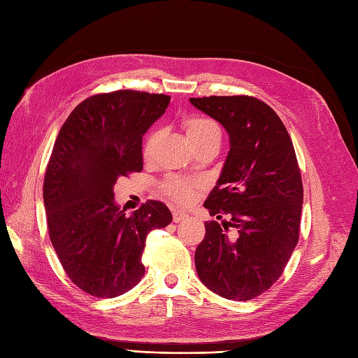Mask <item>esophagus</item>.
I'll return each mask as SVG.
<instances>
[{"mask_svg":"<svg viewBox=\"0 0 358 358\" xmlns=\"http://www.w3.org/2000/svg\"><path fill=\"white\" fill-rule=\"evenodd\" d=\"M172 217H173V222L175 223H180V222H183L185 218H187V214H186V212H183V210L173 209L172 210Z\"/></svg>","mask_w":358,"mask_h":358,"instance_id":"34e87169","label":"esophagus"}]
</instances>
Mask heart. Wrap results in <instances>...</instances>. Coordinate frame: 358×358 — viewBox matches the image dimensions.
Returning <instances> with one entry per match:
<instances>
[{
    "label": "heart",
    "instance_id": "b5f03b06",
    "mask_svg": "<svg viewBox=\"0 0 358 358\" xmlns=\"http://www.w3.org/2000/svg\"><path fill=\"white\" fill-rule=\"evenodd\" d=\"M185 129H186V134L192 144H195L196 141L210 138V136L222 135V131H220V126L217 121L206 118V117H192V118L186 120ZM157 140H158V134L155 131L148 134L146 140H144V144H143L144 158H150L152 154H154ZM195 187H196V185L191 183V181L169 178L162 185V191L167 196H169V199H172L175 203L189 204L195 196Z\"/></svg>",
    "mask_w": 358,
    "mask_h": 358
}]
</instances>
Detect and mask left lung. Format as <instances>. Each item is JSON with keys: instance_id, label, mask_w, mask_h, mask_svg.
<instances>
[{"instance_id": "8db88e82", "label": "left lung", "mask_w": 358, "mask_h": 358, "mask_svg": "<svg viewBox=\"0 0 358 358\" xmlns=\"http://www.w3.org/2000/svg\"><path fill=\"white\" fill-rule=\"evenodd\" d=\"M229 134L231 149L204 201L212 217L195 250L201 283L227 300L255 299L283 273L299 243L303 183L294 144L268 104L248 95L191 98Z\"/></svg>"}]
</instances>
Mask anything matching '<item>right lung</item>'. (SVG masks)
Instances as JSON below:
<instances>
[{"label": "right lung", "mask_w": 358, "mask_h": 358, "mask_svg": "<svg viewBox=\"0 0 358 358\" xmlns=\"http://www.w3.org/2000/svg\"><path fill=\"white\" fill-rule=\"evenodd\" d=\"M169 101L136 90L92 95L53 144L43 185L50 241L72 283L94 296L113 299L138 285L148 234L172 222L162 201L127 217L113 200L117 180L143 171V135Z\"/></svg>", "instance_id": "add662e5"}]
</instances>
